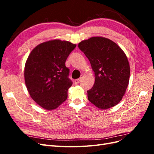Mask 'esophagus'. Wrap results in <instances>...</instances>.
Listing matches in <instances>:
<instances>
[{
	"label": "esophagus",
	"instance_id": "34e87169",
	"mask_svg": "<svg viewBox=\"0 0 154 154\" xmlns=\"http://www.w3.org/2000/svg\"><path fill=\"white\" fill-rule=\"evenodd\" d=\"M83 77H84V76H83V74H82V75H81V76H80V78H79V79H76V80H74V83H78L79 82H80L81 81V80H82V79Z\"/></svg>",
	"mask_w": 154,
	"mask_h": 154
}]
</instances>
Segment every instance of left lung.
I'll list each match as a JSON object with an SVG mask.
<instances>
[{
  "instance_id": "obj_1",
  "label": "left lung",
  "mask_w": 154,
  "mask_h": 154,
  "mask_svg": "<svg viewBox=\"0 0 154 154\" xmlns=\"http://www.w3.org/2000/svg\"><path fill=\"white\" fill-rule=\"evenodd\" d=\"M94 72L95 82L87 91L88 100L101 110L122 100L130 79V65L124 51L111 40L94 36L79 43Z\"/></svg>"
}]
</instances>
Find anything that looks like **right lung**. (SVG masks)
Wrapping results in <instances>:
<instances>
[{
  "label": "right lung",
  "mask_w": 154,
  "mask_h": 154,
  "mask_svg": "<svg viewBox=\"0 0 154 154\" xmlns=\"http://www.w3.org/2000/svg\"><path fill=\"white\" fill-rule=\"evenodd\" d=\"M76 45L52 40L31 51L24 68L25 83L31 98L43 109L54 110L67 98L72 83L66 61Z\"/></svg>",
  "instance_id": "1"
}]
</instances>
